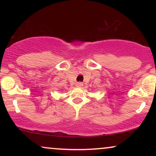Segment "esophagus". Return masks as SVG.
<instances>
[{
	"label": "esophagus",
	"mask_w": 156,
	"mask_h": 156,
	"mask_svg": "<svg viewBox=\"0 0 156 156\" xmlns=\"http://www.w3.org/2000/svg\"><path fill=\"white\" fill-rule=\"evenodd\" d=\"M82 86H83L82 83H81V82H78V83H76V87H78V88H81V87H82Z\"/></svg>",
	"instance_id": "esophagus-1"
}]
</instances>
